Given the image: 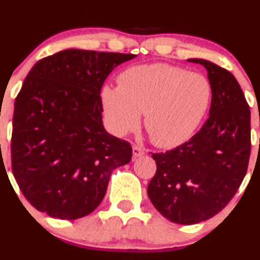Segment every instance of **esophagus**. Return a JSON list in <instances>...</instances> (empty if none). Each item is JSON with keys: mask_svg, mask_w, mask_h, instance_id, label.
<instances>
[{"mask_svg": "<svg viewBox=\"0 0 260 260\" xmlns=\"http://www.w3.org/2000/svg\"><path fill=\"white\" fill-rule=\"evenodd\" d=\"M144 154H145L144 149H142L140 146H137V145L133 146V156H134V157H142Z\"/></svg>", "mask_w": 260, "mask_h": 260, "instance_id": "34e87169", "label": "esophagus"}]
</instances>
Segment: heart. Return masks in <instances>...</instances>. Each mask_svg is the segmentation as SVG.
<instances>
[{
	"label": "heart",
	"mask_w": 260,
	"mask_h": 260,
	"mask_svg": "<svg viewBox=\"0 0 260 260\" xmlns=\"http://www.w3.org/2000/svg\"><path fill=\"white\" fill-rule=\"evenodd\" d=\"M212 88L203 75L167 64L127 69L118 87L105 86L102 102L112 132L124 136L144 124L161 148L186 142L201 123L211 103Z\"/></svg>",
	"instance_id": "b5f03b06"
}]
</instances>
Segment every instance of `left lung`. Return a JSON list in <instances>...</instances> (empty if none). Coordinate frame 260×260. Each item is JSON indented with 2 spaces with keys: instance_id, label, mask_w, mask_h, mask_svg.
<instances>
[{
  "instance_id": "obj_1",
  "label": "left lung",
  "mask_w": 260,
  "mask_h": 260,
  "mask_svg": "<svg viewBox=\"0 0 260 260\" xmlns=\"http://www.w3.org/2000/svg\"><path fill=\"white\" fill-rule=\"evenodd\" d=\"M187 61L207 70L209 117L189 142L152 154L157 170L148 186L155 208L181 225L219 213L242 183L251 154V111L235 76L205 59Z\"/></svg>"
}]
</instances>
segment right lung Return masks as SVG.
Segmentation results:
<instances>
[{
	"label": "right lung",
	"instance_id": "1",
	"mask_svg": "<svg viewBox=\"0 0 260 260\" xmlns=\"http://www.w3.org/2000/svg\"><path fill=\"white\" fill-rule=\"evenodd\" d=\"M134 54L65 49L41 59L14 103L12 171L37 211L59 219L86 217L104 199L112 171L132 146L103 126L100 89Z\"/></svg>",
	"mask_w": 260,
	"mask_h": 260
}]
</instances>
